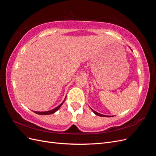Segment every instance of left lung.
I'll list each match as a JSON object with an SVG mask.
<instances>
[{"label": "left lung", "instance_id": "8db88e82", "mask_svg": "<svg viewBox=\"0 0 156 156\" xmlns=\"http://www.w3.org/2000/svg\"><path fill=\"white\" fill-rule=\"evenodd\" d=\"M92 111L95 113V114L96 115H98V116H105V115H101V114H100V113H98V112H97L96 111H94V110H92Z\"/></svg>", "mask_w": 156, "mask_h": 156}]
</instances>
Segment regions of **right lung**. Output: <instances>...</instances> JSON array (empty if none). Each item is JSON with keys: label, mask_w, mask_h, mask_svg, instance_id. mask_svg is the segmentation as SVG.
I'll return each mask as SVG.
<instances>
[{"label": "right lung", "mask_w": 156, "mask_h": 156, "mask_svg": "<svg viewBox=\"0 0 156 156\" xmlns=\"http://www.w3.org/2000/svg\"><path fill=\"white\" fill-rule=\"evenodd\" d=\"M64 102V101H63ZM62 103H61L60 105H59L58 107H56V108H55L53 110H51V111H45V112H36V111H34L35 113H36V114H38V115H51V114H53V113L55 112L56 111H57L58 108L61 107V105H62Z\"/></svg>", "instance_id": "obj_1"}]
</instances>
